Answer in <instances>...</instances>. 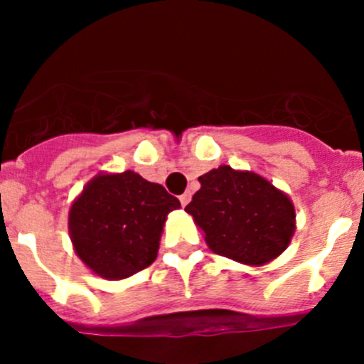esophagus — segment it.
Listing matches in <instances>:
<instances>
[{
    "label": "esophagus",
    "mask_w": 364,
    "mask_h": 364,
    "mask_svg": "<svg viewBox=\"0 0 364 364\" xmlns=\"http://www.w3.org/2000/svg\"><path fill=\"white\" fill-rule=\"evenodd\" d=\"M190 199H192V193H190V192H186V193H183V196H179V203H181V205L188 204Z\"/></svg>",
    "instance_id": "1"
}]
</instances>
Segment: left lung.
I'll return each instance as SVG.
<instances>
[{"mask_svg":"<svg viewBox=\"0 0 364 364\" xmlns=\"http://www.w3.org/2000/svg\"><path fill=\"white\" fill-rule=\"evenodd\" d=\"M200 190L185 208L208 247L248 266L277 259L296 230L292 200L250 171L220 165L200 176Z\"/></svg>","mask_w":364,"mask_h":364,"instance_id":"left-lung-1","label":"left lung"}]
</instances>
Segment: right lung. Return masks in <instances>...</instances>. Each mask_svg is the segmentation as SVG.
Listing matches in <instances>:
<instances>
[{"label": "right lung", "instance_id": "add662e5", "mask_svg": "<svg viewBox=\"0 0 364 364\" xmlns=\"http://www.w3.org/2000/svg\"><path fill=\"white\" fill-rule=\"evenodd\" d=\"M178 208L174 196L137 172L98 174L70 208V240L95 274L121 280L155 262L165 218Z\"/></svg>", "mask_w": 364, "mask_h": 364}]
</instances>
